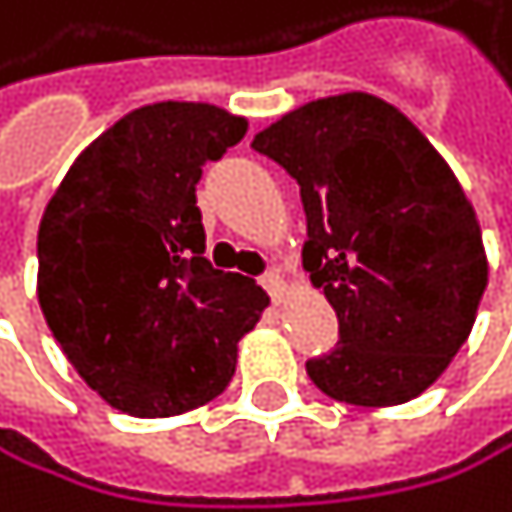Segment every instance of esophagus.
Returning <instances> with one entry per match:
<instances>
[{"mask_svg": "<svg viewBox=\"0 0 512 512\" xmlns=\"http://www.w3.org/2000/svg\"><path fill=\"white\" fill-rule=\"evenodd\" d=\"M261 286L273 295V299H283V292H286V280L280 277V270H267L264 277H261Z\"/></svg>", "mask_w": 512, "mask_h": 512, "instance_id": "obj_1", "label": "esophagus"}]
</instances>
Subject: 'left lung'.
<instances>
[{
	"instance_id": "1",
	"label": "left lung",
	"mask_w": 512,
	"mask_h": 512,
	"mask_svg": "<svg viewBox=\"0 0 512 512\" xmlns=\"http://www.w3.org/2000/svg\"><path fill=\"white\" fill-rule=\"evenodd\" d=\"M251 147L299 182L311 283L340 343L308 377L352 406H400L444 374L488 286L475 210L400 109L340 94L286 112Z\"/></svg>"
}]
</instances>
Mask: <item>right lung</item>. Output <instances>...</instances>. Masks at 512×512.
<instances>
[{"label": "right lung", "instance_id": "add662e5", "mask_svg": "<svg viewBox=\"0 0 512 512\" xmlns=\"http://www.w3.org/2000/svg\"><path fill=\"white\" fill-rule=\"evenodd\" d=\"M248 131L210 103L122 116L71 163L37 232V299L68 362L112 409L166 418L220 396L267 292L204 258V163Z\"/></svg>", "mask_w": 512, "mask_h": 512}]
</instances>
